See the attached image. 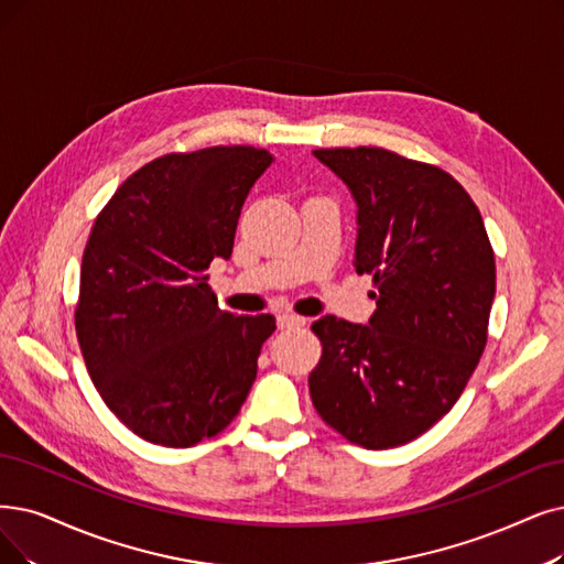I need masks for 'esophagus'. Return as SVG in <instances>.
<instances>
[{"instance_id": "obj_1", "label": "esophagus", "mask_w": 564, "mask_h": 564, "mask_svg": "<svg viewBox=\"0 0 564 564\" xmlns=\"http://www.w3.org/2000/svg\"><path fill=\"white\" fill-rule=\"evenodd\" d=\"M307 319L301 317V314L296 312H282L278 314V326L280 328H291V326H303Z\"/></svg>"}]
</instances>
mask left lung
<instances>
[{"label":"left lung","mask_w":564,"mask_h":564,"mask_svg":"<svg viewBox=\"0 0 564 564\" xmlns=\"http://www.w3.org/2000/svg\"><path fill=\"white\" fill-rule=\"evenodd\" d=\"M358 206L356 270L372 275L370 324H312L319 416L351 444L393 448L454 408L488 343L495 254L454 175L384 148L314 150Z\"/></svg>","instance_id":"left-lung-1"}]
</instances>
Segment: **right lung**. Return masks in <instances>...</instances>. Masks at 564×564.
Here are the masks:
<instances>
[{
    "label": "right lung",
    "mask_w": 564,
    "mask_h": 564,
    "mask_svg": "<svg viewBox=\"0 0 564 564\" xmlns=\"http://www.w3.org/2000/svg\"><path fill=\"white\" fill-rule=\"evenodd\" d=\"M273 156L252 145L169 152L133 171L95 219L74 312L89 377L145 442L219 435L250 393L275 317L219 310L213 259H229L240 208Z\"/></svg>",
    "instance_id": "obj_1"
}]
</instances>
